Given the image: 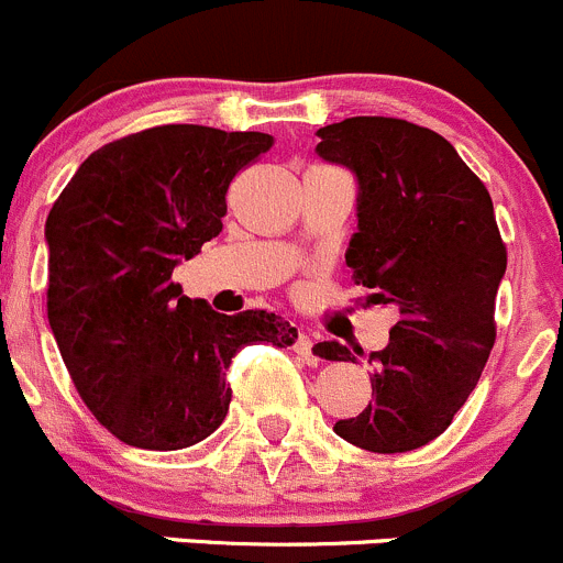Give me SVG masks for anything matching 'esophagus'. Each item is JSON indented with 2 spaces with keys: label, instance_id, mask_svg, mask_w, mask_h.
<instances>
[{
  "label": "esophagus",
  "instance_id": "1",
  "mask_svg": "<svg viewBox=\"0 0 563 563\" xmlns=\"http://www.w3.org/2000/svg\"><path fill=\"white\" fill-rule=\"evenodd\" d=\"M311 344H314L311 342V336H306L303 331H298V339H295V353H298L306 364H317V361H320L314 355V350H311Z\"/></svg>",
  "mask_w": 563,
  "mask_h": 563
}]
</instances>
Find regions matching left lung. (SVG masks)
Listing matches in <instances>:
<instances>
[{"mask_svg": "<svg viewBox=\"0 0 563 563\" xmlns=\"http://www.w3.org/2000/svg\"><path fill=\"white\" fill-rule=\"evenodd\" d=\"M317 153L358 177V232L344 254L369 303H394L388 347L369 353L375 399L333 432L375 454L413 452L449 430L495 344L506 243L489 191L441 133L397 117H347ZM347 361L339 342L314 344Z\"/></svg>", "mask_w": 563, "mask_h": 563, "instance_id": "1", "label": "left lung"}]
</instances>
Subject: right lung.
Listing matches in <instances>:
<instances>
[{"label":"right lung","instance_id":"add662e5","mask_svg":"<svg viewBox=\"0 0 563 563\" xmlns=\"http://www.w3.org/2000/svg\"><path fill=\"white\" fill-rule=\"evenodd\" d=\"M274 147L260 131L155 125L95 150L46 219V309L76 391L114 438L175 452L219 430L246 344L289 347L271 311L219 314L172 282L224 224L232 180Z\"/></svg>","mask_w":563,"mask_h":563}]
</instances>
